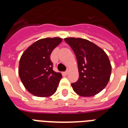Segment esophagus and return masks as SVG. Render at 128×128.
I'll return each mask as SVG.
<instances>
[{
	"label": "esophagus",
	"instance_id": "1",
	"mask_svg": "<svg viewBox=\"0 0 128 128\" xmlns=\"http://www.w3.org/2000/svg\"><path fill=\"white\" fill-rule=\"evenodd\" d=\"M64 74H66V75H67V74H68V70H66V72H64Z\"/></svg>",
	"mask_w": 128,
	"mask_h": 128
}]
</instances>
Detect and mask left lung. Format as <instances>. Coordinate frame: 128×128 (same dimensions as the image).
I'll use <instances>...</instances> for the list:
<instances>
[{"instance_id":"left-lung-1","label":"left lung","mask_w":128,"mask_h":128,"mask_svg":"<svg viewBox=\"0 0 128 128\" xmlns=\"http://www.w3.org/2000/svg\"><path fill=\"white\" fill-rule=\"evenodd\" d=\"M78 62L79 78L71 84L74 91L83 97L97 94L109 82L112 66L107 54L90 41L80 38H66Z\"/></svg>"}]
</instances>
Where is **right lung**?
Segmentation results:
<instances>
[{
	"label": "right lung",
	"instance_id": "1",
	"mask_svg": "<svg viewBox=\"0 0 128 128\" xmlns=\"http://www.w3.org/2000/svg\"><path fill=\"white\" fill-rule=\"evenodd\" d=\"M62 40L60 38L40 39L29 46L21 56L19 76L26 89L33 95L48 97L56 92L62 76L53 70L50 54Z\"/></svg>",
	"mask_w": 128,
	"mask_h": 128
}]
</instances>
